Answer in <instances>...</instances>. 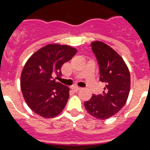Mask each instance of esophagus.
Masks as SVG:
<instances>
[{"instance_id":"obj_1","label":"esophagus","mask_w":150,"mask_h":150,"mask_svg":"<svg viewBox=\"0 0 150 150\" xmlns=\"http://www.w3.org/2000/svg\"><path fill=\"white\" fill-rule=\"evenodd\" d=\"M72 89L75 92H77V91H78V90H81V87H76V86H74V87H72Z\"/></svg>"}]
</instances>
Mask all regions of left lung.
<instances>
[{"label":"left lung","instance_id":"left-lung-1","mask_svg":"<svg viewBox=\"0 0 150 150\" xmlns=\"http://www.w3.org/2000/svg\"><path fill=\"white\" fill-rule=\"evenodd\" d=\"M99 67V80L105 84L102 94H93L84 107L89 114L106 120L118 113L127 101L130 91V73L127 66L113 48L102 42L91 43Z\"/></svg>","mask_w":150,"mask_h":150}]
</instances>
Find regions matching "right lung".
I'll use <instances>...</instances> for the list:
<instances>
[{"label": "right lung", "instance_id": "add662e5", "mask_svg": "<svg viewBox=\"0 0 150 150\" xmlns=\"http://www.w3.org/2000/svg\"><path fill=\"white\" fill-rule=\"evenodd\" d=\"M77 50L69 45L49 44L28 60L21 75V89L28 107L44 118L58 115L69 97V88L55 81L61 77L62 66Z\"/></svg>", "mask_w": 150, "mask_h": 150}]
</instances>
